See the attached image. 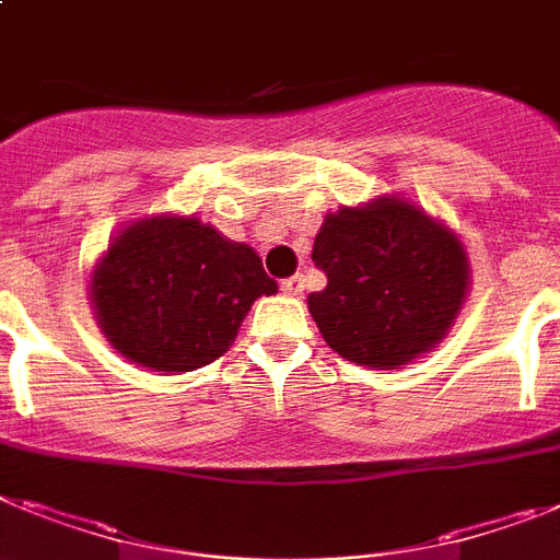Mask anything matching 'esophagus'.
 I'll return each mask as SVG.
<instances>
[{
	"label": "esophagus",
	"instance_id": "esophagus-1",
	"mask_svg": "<svg viewBox=\"0 0 560 560\" xmlns=\"http://www.w3.org/2000/svg\"><path fill=\"white\" fill-rule=\"evenodd\" d=\"M280 289H283L285 294H294V298H298V294H303V277L300 275L289 277V280H283V283H280Z\"/></svg>",
	"mask_w": 560,
	"mask_h": 560
}]
</instances>
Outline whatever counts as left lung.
I'll list each match as a JSON object with an SVG mask.
<instances>
[{"instance_id":"1","label":"left lung","mask_w":560,"mask_h":560,"mask_svg":"<svg viewBox=\"0 0 560 560\" xmlns=\"http://www.w3.org/2000/svg\"><path fill=\"white\" fill-rule=\"evenodd\" d=\"M312 260L328 277L308 298L319 334L339 357L382 371L436 346L470 283L456 234L396 198L328 214Z\"/></svg>"}]
</instances>
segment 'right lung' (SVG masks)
I'll use <instances>...</instances> for the list:
<instances>
[{
  "label": "right lung",
  "instance_id": "1",
  "mask_svg": "<svg viewBox=\"0 0 560 560\" xmlns=\"http://www.w3.org/2000/svg\"><path fill=\"white\" fill-rule=\"evenodd\" d=\"M275 291L255 248L195 218H147L109 243L90 298L118 353L180 374L223 357L252 303Z\"/></svg>",
  "mask_w": 560,
  "mask_h": 560
}]
</instances>
